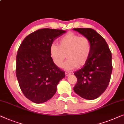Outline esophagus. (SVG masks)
<instances>
[{
	"mask_svg": "<svg viewBox=\"0 0 124 124\" xmlns=\"http://www.w3.org/2000/svg\"><path fill=\"white\" fill-rule=\"evenodd\" d=\"M65 75L66 76H68V75H69L70 74H71V73L69 72V71H65Z\"/></svg>",
	"mask_w": 124,
	"mask_h": 124,
	"instance_id": "obj_1",
	"label": "esophagus"
}]
</instances>
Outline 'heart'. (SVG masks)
Returning <instances> with one entry per match:
<instances>
[{
    "label": "heart",
    "instance_id": "b5f03b06",
    "mask_svg": "<svg viewBox=\"0 0 124 124\" xmlns=\"http://www.w3.org/2000/svg\"><path fill=\"white\" fill-rule=\"evenodd\" d=\"M59 45L52 44L50 52L54 64L60 67L66 58L68 60L62 65L67 70L80 68L86 64L90 56L92 45L89 39L70 32L59 39Z\"/></svg>",
    "mask_w": 124,
    "mask_h": 124
}]
</instances>
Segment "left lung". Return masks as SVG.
I'll use <instances>...</instances> for the list:
<instances>
[{
  "label": "left lung",
  "mask_w": 124,
  "mask_h": 124,
  "mask_svg": "<svg viewBox=\"0 0 124 124\" xmlns=\"http://www.w3.org/2000/svg\"><path fill=\"white\" fill-rule=\"evenodd\" d=\"M88 37L92 45L90 56L83 68L74 73L77 78L74 92L81 97L98 98L108 87L112 70V55L106 41L90 28H73Z\"/></svg>",
  "instance_id": "obj_1"
}]
</instances>
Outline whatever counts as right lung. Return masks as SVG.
<instances>
[{"mask_svg": "<svg viewBox=\"0 0 124 124\" xmlns=\"http://www.w3.org/2000/svg\"><path fill=\"white\" fill-rule=\"evenodd\" d=\"M64 33L62 30H38L28 35L18 50V82L24 96L34 103H43L53 97L57 85L65 76L54 64L50 52L54 41Z\"/></svg>", "mask_w": 124, "mask_h": 124, "instance_id": "add662e5", "label": "right lung"}]
</instances>
